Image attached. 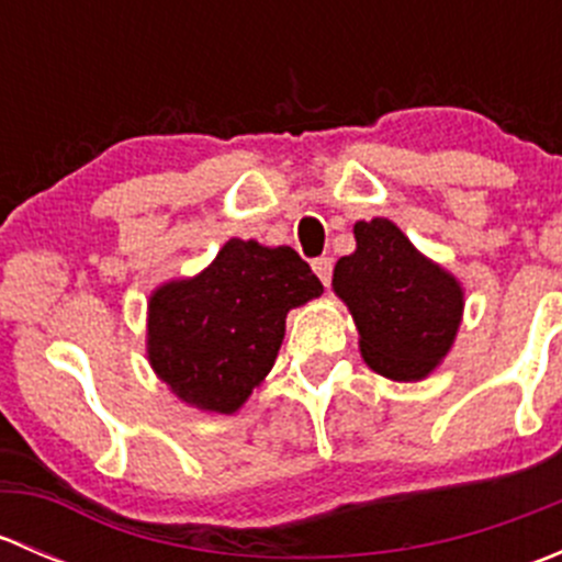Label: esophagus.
Returning <instances> with one entry per match:
<instances>
[{"label": "esophagus", "mask_w": 562, "mask_h": 562, "mask_svg": "<svg viewBox=\"0 0 562 562\" xmlns=\"http://www.w3.org/2000/svg\"><path fill=\"white\" fill-rule=\"evenodd\" d=\"M331 258H315L313 260V271L317 277H321V282L323 285H328V282H331Z\"/></svg>", "instance_id": "34e87169"}]
</instances>
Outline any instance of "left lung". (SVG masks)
Here are the masks:
<instances>
[{"label":"left lung","mask_w":562,"mask_h":562,"mask_svg":"<svg viewBox=\"0 0 562 562\" xmlns=\"http://www.w3.org/2000/svg\"><path fill=\"white\" fill-rule=\"evenodd\" d=\"M356 252L334 266V293L348 304L367 364L391 381H422L454 345L464 291L424 258L386 217L356 223Z\"/></svg>","instance_id":"8db88e82"}]
</instances>
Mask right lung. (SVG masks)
<instances>
[{"label":"right lung","mask_w":562,"mask_h":562,"mask_svg":"<svg viewBox=\"0 0 562 562\" xmlns=\"http://www.w3.org/2000/svg\"><path fill=\"white\" fill-rule=\"evenodd\" d=\"M321 293L296 249L225 241L201 274L151 293V370L190 407L231 416L274 367L288 313Z\"/></svg>","instance_id":"right-lung-1"}]
</instances>
